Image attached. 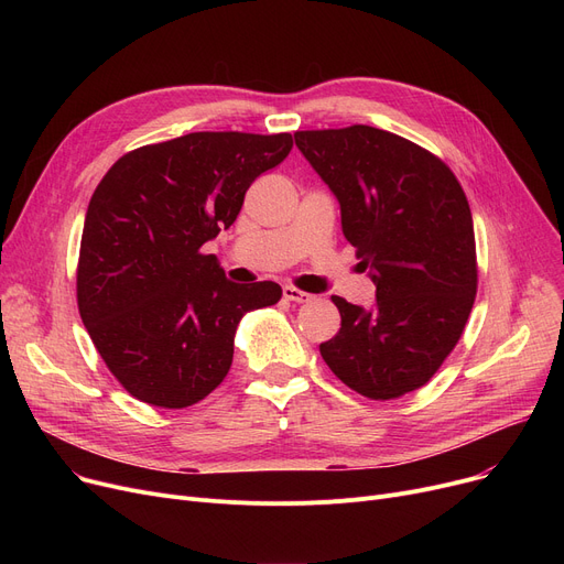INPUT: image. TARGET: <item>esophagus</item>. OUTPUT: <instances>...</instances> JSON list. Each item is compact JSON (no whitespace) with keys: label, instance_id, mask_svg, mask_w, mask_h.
Masks as SVG:
<instances>
[{"label":"esophagus","instance_id":"34e87169","mask_svg":"<svg viewBox=\"0 0 564 564\" xmlns=\"http://www.w3.org/2000/svg\"><path fill=\"white\" fill-rule=\"evenodd\" d=\"M283 297H285L288 302H294V304H306V302L313 300V294H308V292H304V290H300V288L285 285V288H283Z\"/></svg>","mask_w":564,"mask_h":564}]
</instances>
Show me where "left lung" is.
I'll return each instance as SVG.
<instances>
[{
  "mask_svg": "<svg viewBox=\"0 0 564 564\" xmlns=\"http://www.w3.org/2000/svg\"><path fill=\"white\" fill-rule=\"evenodd\" d=\"M340 205L345 240L377 285L375 306L332 297L340 332L319 345L332 372L370 400L423 383L457 345L478 290L473 217L455 173L393 132H294Z\"/></svg>",
  "mask_w": 564,
  "mask_h": 564,
  "instance_id": "left-lung-1",
  "label": "left lung"
}]
</instances>
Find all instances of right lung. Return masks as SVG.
Instances as JSON below:
<instances>
[{
  "label": "right lung",
  "instance_id": "1",
  "mask_svg": "<svg viewBox=\"0 0 564 564\" xmlns=\"http://www.w3.org/2000/svg\"><path fill=\"white\" fill-rule=\"evenodd\" d=\"M292 137L192 132L118 160L88 203L77 306L102 361L141 402L183 409L210 395L232 364L242 315L281 285L226 279L205 242L230 228L256 177Z\"/></svg>",
  "mask_w": 564,
  "mask_h": 564
}]
</instances>
